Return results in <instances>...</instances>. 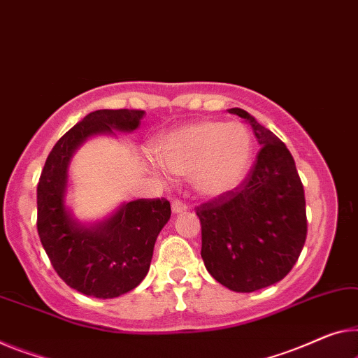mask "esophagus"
Returning <instances> with one entry per match:
<instances>
[{
    "mask_svg": "<svg viewBox=\"0 0 358 358\" xmlns=\"http://www.w3.org/2000/svg\"><path fill=\"white\" fill-rule=\"evenodd\" d=\"M171 210L174 214H182L187 211V205L180 200H173L171 203Z\"/></svg>",
    "mask_w": 358,
    "mask_h": 358,
    "instance_id": "esophagus-1",
    "label": "esophagus"
}]
</instances>
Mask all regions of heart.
<instances>
[{"label":"heart","instance_id":"obj_1","mask_svg":"<svg viewBox=\"0 0 358 358\" xmlns=\"http://www.w3.org/2000/svg\"><path fill=\"white\" fill-rule=\"evenodd\" d=\"M157 157L166 171L192 176L198 194L216 198L245 180L252 162V137L238 122L201 120L163 136Z\"/></svg>","mask_w":358,"mask_h":358}]
</instances>
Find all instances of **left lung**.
Listing matches in <instances>:
<instances>
[{"label":"left lung","instance_id":"8db88e82","mask_svg":"<svg viewBox=\"0 0 358 358\" xmlns=\"http://www.w3.org/2000/svg\"><path fill=\"white\" fill-rule=\"evenodd\" d=\"M251 124L259 152L243 182L196 206L206 271L236 293L285 278L306 243L304 187L287 145L243 108H230Z\"/></svg>","mask_w":358,"mask_h":358}]
</instances>
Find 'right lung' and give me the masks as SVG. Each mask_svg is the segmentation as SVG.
Here are the masks:
<instances>
[{"label":"right lung","mask_w":358,"mask_h":358,"mask_svg":"<svg viewBox=\"0 0 358 358\" xmlns=\"http://www.w3.org/2000/svg\"><path fill=\"white\" fill-rule=\"evenodd\" d=\"M144 115V110L128 108L86 115L52 147L38 182L36 227L43 248L59 277L92 298H118L144 280L171 205L166 198H139L124 203L107 221L85 227L65 208L69 164L87 137L134 131Z\"/></svg>","instance_id":"add662e5"}]
</instances>
